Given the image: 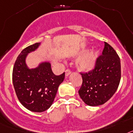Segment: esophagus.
I'll return each mask as SVG.
<instances>
[{
    "mask_svg": "<svg viewBox=\"0 0 133 133\" xmlns=\"http://www.w3.org/2000/svg\"><path fill=\"white\" fill-rule=\"evenodd\" d=\"M71 71L70 70V69H68V70H65V76H69V75H70V74H71Z\"/></svg>",
    "mask_w": 133,
    "mask_h": 133,
    "instance_id": "esophagus-1",
    "label": "esophagus"
}]
</instances>
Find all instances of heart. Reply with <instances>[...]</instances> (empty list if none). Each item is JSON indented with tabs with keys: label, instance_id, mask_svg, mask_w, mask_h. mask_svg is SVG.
I'll use <instances>...</instances> for the list:
<instances>
[{
	"label": "heart",
	"instance_id": "1",
	"mask_svg": "<svg viewBox=\"0 0 133 133\" xmlns=\"http://www.w3.org/2000/svg\"><path fill=\"white\" fill-rule=\"evenodd\" d=\"M98 55V53L96 51H92L88 54L81 57L78 62L79 68L83 71H88L91 70L94 65L96 59Z\"/></svg>",
	"mask_w": 133,
	"mask_h": 133
}]
</instances>
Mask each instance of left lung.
Here are the masks:
<instances>
[{
    "instance_id": "obj_1",
    "label": "left lung",
    "mask_w": 133,
    "mask_h": 133,
    "mask_svg": "<svg viewBox=\"0 0 133 133\" xmlns=\"http://www.w3.org/2000/svg\"><path fill=\"white\" fill-rule=\"evenodd\" d=\"M82 84L78 93L88 106L95 107L107 102L119 86L121 78V60L116 51L104 42L102 54L96 59L94 68L80 72Z\"/></svg>"
}]
</instances>
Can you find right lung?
<instances>
[{
  "instance_id": "add662e5",
  "label": "right lung",
  "mask_w": 133,
  "mask_h": 133,
  "mask_svg": "<svg viewBox=\"0 0 133 133\" xmlns=\"http://www.w3.org/2000/svg\"><path fill=\"white\" fill-rule=\"evenodd\" d=\"M39 45L36 43L28 46L18 55L12 70V83L22 105L31 111L41 112L53 104L59 86L65 78V72L56 76L49 63H41L33 70L26 68V55L37 49Z\"/></svg>"
}]
</instances>
